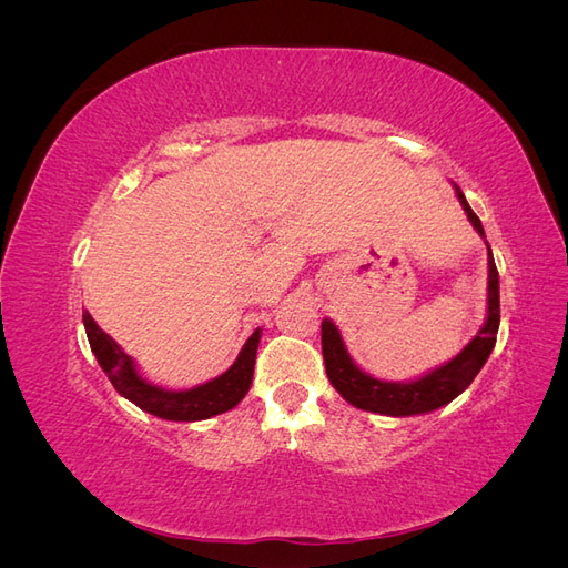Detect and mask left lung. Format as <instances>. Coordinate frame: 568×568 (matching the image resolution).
I'll list each match as a JSON object with an SVG mask.
<instances>
[{
    "mask_svg": "<svg viewBox=\"0 0 568 568\" xmlns=\"http://www.w3.org/2000/svg\"><path fill=\"white\" fill-rule=\"evenodd\" d=\"M453 186L474 230L486 239L484 225H480V220L471 211V205L467 203V199H464L462 189L457 184ZM497 329H500V277H497L493 251L488 246L486 322L467 346H464L453 359H448V363L419 376L415 382L374 379L372 374L363 372L353 363V357L346 351V343H343L336 324L326 317L322 320V357H324L326 376H329L332 386L343 395V400H348L357 409L376 412V415L412 417V415H424V412H434L443 405L453 403L457 395L474 382V376L480 372V367L486 365V359L495 348Z\"/></svg>",
    "mask_w": 568,
    "mask_h": 568,
    "instance_id": "obj_1",
    "label": "left lung"
}]
</instances>
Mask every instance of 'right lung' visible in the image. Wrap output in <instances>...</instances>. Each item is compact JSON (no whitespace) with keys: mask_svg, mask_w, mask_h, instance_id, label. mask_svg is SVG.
I'll return each mask as SVG.
<instances>
[{"mask_svg":"<svg viewBox=\"0 0 568 568\" xmlns=\"http://www.w3.org/2000/svg\"><path fill=\"white\" fill-rule=\"evenodd\" d=\"M84 332L90 338V348L97 357L101 369L106 372L113 388L134 403L140 409L149 412L153 417H161L168 422H201L222 415L244 400V395L253 382V367H255V353L257 343H261V329H255L248 341L244 343L242 353L234 359V365L222 372L215 379L199 384L186 390H168L146 382L136 369L134 359L118 346V343L104 332L92 315L82 313Z\"/></svg>","mask_w":568,"mask_h":568,"instance_id":"add662e5","label":"right lung"}]
</instances>
